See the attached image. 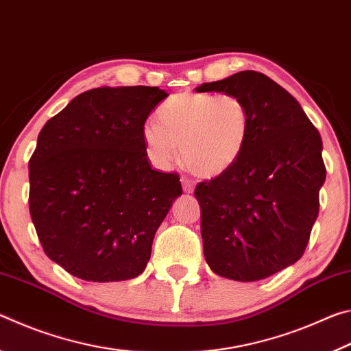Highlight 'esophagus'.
<instances>
[{"label": "esophagus", "mask_w": 351, "mask_h": 351, "mask_svg": "<svg viewBox=\"0 0 351 351\" xmlns=\"http://www.w3.org/2000/svg\"><path fill=\"white\" fill-rule=\"evenodd\" d=\"M181 184H182V190L186 193H193L195 190V182L187 180V178H181Z\"/></svg>", "instance_id": "34e87169"}]
</instances>
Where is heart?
<instances>
[{
    "label": "heart",
    "instance_id": "b5f03b06",
    "mask_svg": "<svg viewBox=\"0 0 351 351\" xmlns=\"http://www.w3.org/2000/svg\"><path fill=\"white\" fill-rule=\"evenodd\" d=\"M156 121L142 130L152 162L167 169L181 147L184 165L201 178L232 169L251 133V112L235 94H175L158 106Z\"/></svg>",
    "mask_w": 351,
    "mask_h": 351
}]
</instances>
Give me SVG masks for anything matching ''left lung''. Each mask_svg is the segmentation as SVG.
I'll return each instance as SVG.
<instances>
[{"label":"left lung","instance_id":"8db88e82","mask_svg":"<svg viewBox=\"0 0 351 351\" xmlns=\"http://www.w3.org/2000/svg\"><path fill=\"white\" fill-rule=\"evenodd\" d=\"M195 90L235 94L251 112L239 162L195 189L206 261L230 280H261L305 252L326 175L322 139L300 104L257 71Z\"/></svg>","mask_w":351,"mask_h":351}]
</instances>
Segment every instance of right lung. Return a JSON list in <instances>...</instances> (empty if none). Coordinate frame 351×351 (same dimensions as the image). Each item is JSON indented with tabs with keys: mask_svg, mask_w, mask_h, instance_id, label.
I'll use <instances>...</instances> for the list:
<instances>
[{
	"mask_svg": "<svg viewBox=\"0 0 351 351\" xmlns=\"http://www.w3.org/2000/svg\"><path fill=\"white\" fill-rule=\"evenodd\" d=\"M169 94L102 86L71 100L41 128L29 161V210L47 257L77 278L121 282L150 260L154 234L182 193L152 169L142 130Z\"/></svg>",
	"mask_w": 351,
	"mask_h": 351,
	"instance_id": "1",
	"label": "right lung"
}]
</instances>
